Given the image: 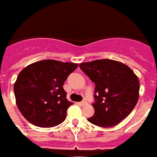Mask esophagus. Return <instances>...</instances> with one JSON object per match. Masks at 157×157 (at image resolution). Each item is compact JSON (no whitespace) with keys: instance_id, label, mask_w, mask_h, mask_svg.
<instances>
[{"instance_id":"esophagus-1","label":"esophagus","mask_w":157,"mask_h":157,"mask_svg":"<svg viewBox=\"0 0 157 157\" xmlns=\"http://www.w3.org/2000/svg\"><path fill=\"white\" fill-rule=\"evenodd\" d=\"M87 104L86 101H85V100H83V101H81V102L79 103V105H81V106H84V105H86Z\"/></svg>"}]
</instances>
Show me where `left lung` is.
<instances>
[{"mask_svg":"<svg viewBox=\"0 0 157 157\" xmlns=\"http://www.w3.org/2000/svg\"><path fill=\"white\" fill-rule=\"evenodd\" d=\"M84 73L95 84L94 115L88 121L109 128L128 116L139 98V81L131 68L110 59L80 64Z\"/></svg>","mask_w":157,"mask_h":157,"instance_id":"1","label":"left lung"}]
</instances>
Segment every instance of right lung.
<instances>
[{
  "instance_id": "add662e5",
  "label": "right lung",
  "mask_w": 157,
  "mask_h": 157,
  "mask_svg": "<svg viewBox=\"0 0 157 157\" xmlns=\"http://www.w3.org/2000/svg\"><path fill=\"white\" fill-rule=\"evenodd\" d=\"M78 64L43 60L25 67L14 85L16 105L30 124L52 128L62 124L72 103L67 99L63 84Z\"/></svg>"
}]
</instances>
